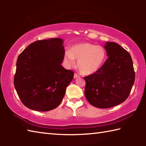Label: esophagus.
<instances>
[{
    "label": "esophagus",
    "mask_w": 146,
    "mask_h": 146,
    "mask_svg": "<svg viewBox=\"0 0 146 146\" xmlns=\"http://www.w3.org/2000/svg\"><path fill=\"white\" fill-rule=\"evenodd\" d=\"M79 77H80V76H79V75H78V74H76V73L74 74V78H79Z\"/></svg>",
    "instance_id": "obj_1"
}]
</instances>
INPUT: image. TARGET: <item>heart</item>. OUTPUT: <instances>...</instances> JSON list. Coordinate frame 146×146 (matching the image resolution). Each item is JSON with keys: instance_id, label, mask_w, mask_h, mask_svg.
<instances>
[{"instance_id": "b5f03b06", "label": "heart", "mask_w": 146, "mask_h": 146, "mask_svg": "<svg viewBox=\"0 0 146 146\" xmlns=\"http://www.w3.org/2000/svg\"><path fill=\"white\" fill-rule=\"evenodd\" d=\"M106 59V51L101 46L90 42H82L65 52L64 61L69 66H75L78 61V70L82 75H90L100 69Z\"/></svg>"}]
</instances>
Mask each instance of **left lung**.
Returning a JSON list of instances; mask_svg holds the SVG:
<instances>
[{"instance_id": "8db88e82", "label": "left lung", "mask_w": 146, "mask_h": 146, "mask_svg": "<svg viewBox=\"0 0 146 146\" xmlns=\"http://www.w3.org/2000/svg\"><path fill=\"white\" fill-rule=\"evenodd\" d=\"M107 60L97 72L84 77L85 95L93 106L108 108L124 102L135 81V72L131 55L113 42L104 46Z\"/></svg>"}]
</instances>
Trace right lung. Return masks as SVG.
<instances>
[{"label": "right lung", "mask_w": 146, "mask_h": 146, "mask_svg": "<svg viewBox=\"0 0 146 146\" xmlns=\"http://www.w3.org/2000/svg\"><path fill=\"white\" fill-rule=\"evenodd\" d=\"M65 53L61 38L36 41L19 55L14 84L27 108L46 111L56 108L74 73L61 66Z\"/></svg>", "instance_id": "add662e5"}]
</instances>
